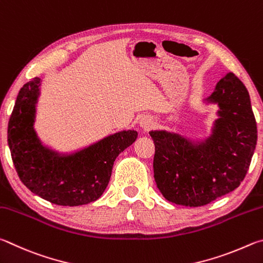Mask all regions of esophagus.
I'll list each match as a JSON object with an SVG mask.
<instances>
[{"label": "esophagus", "mask_w": 263, "mask_h": 263, "mask_svg": "<svg viewBox=\"0 0 263 263\" xmlns=\"http://www.w3.org/2000/svg\"><path fill=\"white\" fill-rule=\"evenodd\" d=\"M140 126L141 128H143L144 130H149V129L153 128L154 126V120L148 117V115H146V117H142L140 120Z\"/></svg>", "instance_id": "obj_1"}]
</instances>
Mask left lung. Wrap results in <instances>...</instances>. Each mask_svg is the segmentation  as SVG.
Listing matches in <instances>:
<instances>
[{"label": "left lung", "mask_w": 263, "mask_h": 263, "mask_svg": "<svg viewBox=\"0 0 263 263\" xmlns=\"http://www.w3.org/2000/svg\"><path fill=\"white\" fill-rule=\"evenodd\" d=\"M203 101L218 106V118L204 140L167 130L149 133L155 143V181L172 203L201 206L234 191L254 154L256 121L242 82L229 72Z\"/></svg>", "instance_id": "left-lung-1"}]
</instances>
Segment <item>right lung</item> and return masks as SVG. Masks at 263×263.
<instances>
[{
	"label": "right lung",
	"instance_id": "1",
	"mask_svg": "<svg viewBox=\"0 0 263 263\" xmlns=\"http://www.w3.org/2000/svg\"><path fill=\"white\" fill-rule=\"evenodd\" d=\"M41 80L22 87L8 124V144L18 177L41 199L76 206L99 199L108 185L115 158L137 139L136 130H121L73 153H59L43 144L34 129Z\"/></svg>",
	"mask_w": 263,
	"mask_h": 263
}]
</instances>
